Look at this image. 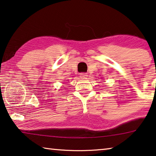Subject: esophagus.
<instances>
[{
	"instance_id": "obj_1",
	"label": "esophagus",
	"mask_w": 156,
	"mask_h": 156,
	"mask_svg": "<svg viewBox=\"0 0 156 156\" xmlns=\"http://www.w3.org/2000/svg\"><path fill=\"white\" fill-rule=\"evenodd\" d=\"M80 76H81V78H82V79H86V78H87V76H88V75H87V73H81Z\"/></svg>"
}]
</instances>
